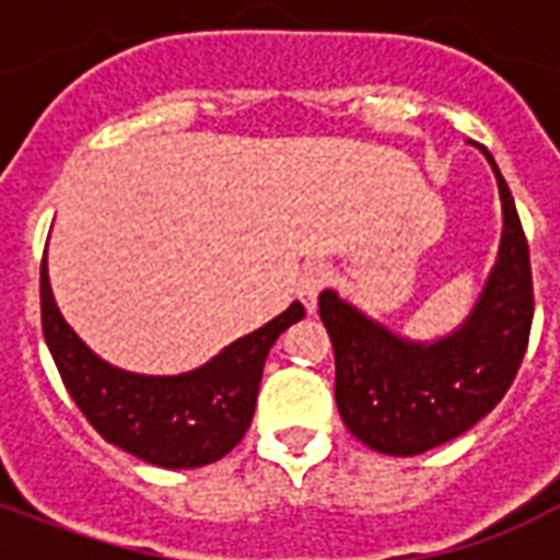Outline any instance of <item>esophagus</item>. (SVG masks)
<instances>
[{
  "label": "esophagus",
  "mask_w": 560,
  "mask_h": 560,
  "mask_svg": "<svg viewBox=\"0 0 560 560\" xmlns=\"http://www.w3.org/2000/svg\"><path fill=\"white\" fill-rule=\"evenodd\" d=\"M329 284V269L324 264H308L303 269V276L296 281V296L303 300V305L308 312H315L317 308V293L324 291Z\"/></svg>",
  "instance_id": "esophagus-1"
}]
</instances>
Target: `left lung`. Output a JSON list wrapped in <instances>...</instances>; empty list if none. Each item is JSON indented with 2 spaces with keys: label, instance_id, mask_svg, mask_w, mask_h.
Returning <instances> with one entry per match:
<instances>
[{
  "label": "left lung",
  "instance_id": "left-lung-1",
  "mask_svg": "<svg viewBox=\"0 0 560 560\" xmlns=\"http://www.w3.org/2000/svg\"><path fill=\"white\" fill-rule=\"evenodd\" d=\"M501 248L465 324L438 341L389 332L336 291L317 296L336 353V405L348 432L387 456H420L468 432L513 384L534 320L528 240L504 176Z\"/></svg>",
  "mask_w": 560,
  "mask_h": 560
}]
</instances>
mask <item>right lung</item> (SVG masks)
<instances>
[{"label": "right lung", "mask_w": 560, "mask_h": 560, "mask_svg": "<svg viewBox=\"0 0 560 560\" xmlns=\"http://www.w3.org/2000/svg\"><path fill=\"white\" fill-rule=\"evenodd\" d=\"M303 315V305L291 303L288 312L228 345L195 372L135 375L104 363L68 327L50 291L47 255L42 260L44 341L62 384L107 444L159 468H200L243 441L269 348Z\"/></svg>", "instance_id": "add662e5"}]
</instances>
